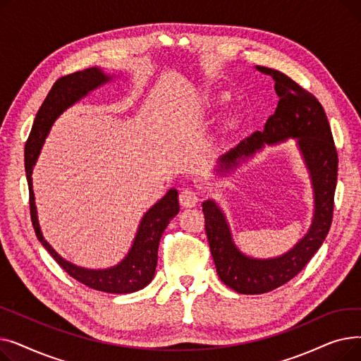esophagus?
<instances>
[{
    "label": "esophagus",
    "instance_id": "esophagus-1",
    "mask_svg": "<svg viewBox=\"0 0 361 361\" xmlns=\"http://www.w3.org/2000/svg\"><path fill=\"white\" fill-rule=\"evenodd\" d=\"M197 202H199L197 193L190 190V188H187V190H183L180 193V204L183 207H193V206H196Z\"/></svg>",
    "mask_w": 361,
    "mask_h": 361
}]
</instances>
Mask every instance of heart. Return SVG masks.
<instances>
[{
    "instance_id": "b5f03b06",
    "label": "heart",
    "mask_w": 361,
    "mask_h": 361,
    "mask_svg": "<svg viewBox=\"0 0 361 361\" xmlns=\"http://www.w3.org/2000/svg\"><path fill=\"white\" fill-rule=\"evenodd\" d=\"M212 101H215L216 104H221V102H222V98H221V97H216V98H214ZM237 124H238V117H237V116H231V117H228V118L225 120V127H226V128H234Z\"/></svg>"
}]
</instances>
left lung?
<instances>
[{
	"label": "left lung",
	"instance_id": "left-lung-1",
	"mask_svg": "<svg viewBox=\"0 0 361 361\" xmlns=\"http://www.w3.org/2000/svg\"><path fill=\"white\" fill-rule=\"evenodd\" d=\"M275 82L279 102L263 131L240 142L218 159L216 173L224 177L247 162L264 146L294 139L305 161L313 188V219L309 231L298 243L276 257L257 259L244 255L233 240L230 224L219 204L207 199L202 203L204 230L221 281L240 294H263L293 279L325 241L334 215L338 154L324 106L307 90L283 73L256 66Z\"/></svg>",
	"mask_w": 361,
	"mask_h": 361
}]
</instances>
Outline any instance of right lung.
I'll return each instance as SVG.
<instances>
[{"mask_svg": "<svg viewBox=\"0 0 361 361\" xmlns=\"http://www.w3.org/2000/svg\"><path fill=\"white\" fill-rule=\"evenodd\" d=\"M111 80L112 75L105 74L98 67H90L83 71H75L73 74L64 75V78L54 83L42 106L36 114L32 131L26 142L25 168L30 196L29 203L32 224L37 240L41 241L47 252L70 276L85 283L86 287L111 294H128L145 288L155 276L159 240L169 221L180 211L178 192L176 188L168 190L166 195L143 215L131 247L127 256L120 263L106 269H87L78 267V264L61 257L44 238L39 221H37V211L35 204V193L32 184L33 166L37 161V157L41 154V149L45 143V139L49 135V130L55 120L59 118L67 108H70L75 102H79L92 90L101 87L102 85Z\"/></svg>", "mask_w": 361, "mask_h": 361, "instance_id": "right-lung-1", "label": "right lung"}]
</instances>
